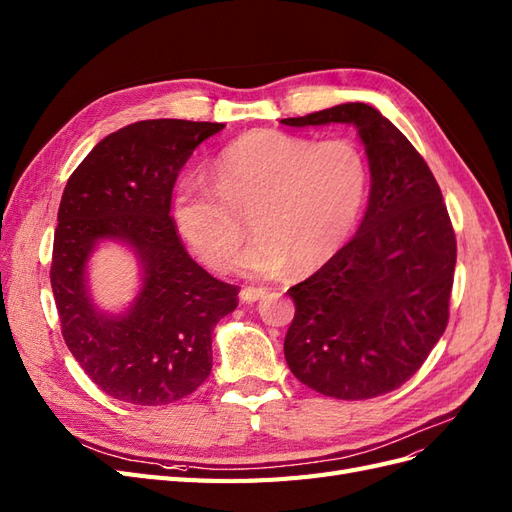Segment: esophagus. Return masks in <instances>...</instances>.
Returning a JSON list of instances; mask_svg holds the SVG:
<instances>
[{
	"label": "esophagus",
	"mask_w": 512,
	"mask_h": 512,
	"mask_svg": "<svg viewBox=\"0 0 512 512\" xmlns=\"http://www.w3.org/2000/svg\"><path fill=\"white\" fill-rule=\"evenodd\" d=\"M265 288H254V286H245L241 292H239V299L243 303H256L260 301L262 297H265Z\"/></svg>",
	"instance_id": "34e87169"
}]
</instances>
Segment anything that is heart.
Returning a JSON list of instances; mask_svg holds the SVG:
<instances>
[{"label": "heart", "instance_id": "obj_1", "mask_svg": "<svg viewBox=\"0 0 512 512\" xmlns=\"http://www.w3.org/2000/svg\"><path fill=\"white\" fill-rule=\"evenodd\" d=\"M211 179L183 177L173 218L209 269L226 271L242 240L237 212L251 215L255 243L232 266L269 280L309 273L350 239L367 200L369 166L348 138L316 143L280 130L243 134L215 153Z\"/></svg>", "mask_w": 512, "mask_h": 512}]
</instances>
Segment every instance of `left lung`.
Masks as SVG:
<instances>
[{"label":"left lung","mask_w":512,"mask_h":512,"mask_svg":"<svg viewBox=\"0 0 512 512\" xmlns=\"http://www.w3.org/2000/svg\"><path fill=\"white\" fill-rule=\"evenodd\" d=\"M282 123L354 126L371 173L356 235L288 290L294 318L286 363L327 397L391 393L425 363L448 322L457 241L440 185L408 138L369 104H337Z\"/></svg>","instance_id":"left-lung-1"}]
</instances>
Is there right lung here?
Listing matches in <instances>:
<instances>
[{
    "mask_svg": "<svg viewBox=\"0 0 512 512\" xmlns=\"http://www.w3.org/2000/svg\"><path fill=\"white\" fill-rule=\"evenodd\" d=\"M224 123L147 119L89 151L61 196L51 286L61 335L106 395L164 406L194 393L211 374L215 324L235 312L237 286L215 280L190 258L170 218L179 170ZM128 244L142 288L126 313L90 299L86 262L98 242Z\"/></svg>",
    "mask_w": 512,
    "mask_h": 512,
    "instance_id": "obj_1",
    "label": "right lung"
}]
</instances>
